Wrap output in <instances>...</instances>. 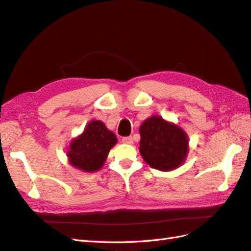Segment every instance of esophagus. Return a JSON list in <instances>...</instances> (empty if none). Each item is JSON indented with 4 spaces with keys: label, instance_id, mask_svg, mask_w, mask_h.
<instances>
[{
    "label": "esophagus",
    "instance_id": "34e87169",
    "mask_svg": "<svg viewBox=\"0 0 251 251\" xmlns=\"http://www.w3.org/2000/svg\"><path fill=\"white\" fill-rule=\"evenodd\" d=\"M122 142L125 143V145H132L134 141H132V138L131 137H124L122 139Z\"/></svg>",
    "mask_w": 251,
    "mask_h": 251
}]
</instances>
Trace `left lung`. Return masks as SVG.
Returning a JSON list of instances; mask_svg holds the SVG:
<instances>
[{
    "label": "left lung",
    "instance_id": "8db88e82",
    "mask_svg": "<svg viewBox=\"0 0 251 251\" xmlns=\"http://www.w3.org/2000/svg\"><path fill=\"white\" fill-rule=\"evenodd\" d=\"M139 151L146 163L161 172L182 165L189 153V137L177 124L152 115L142 123Z\"/></svg>",
    "mask_w": 251,
    "mask_h": 251
}]
</instances>
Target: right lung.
<instances>
[{
    "instance_id": "add662e5",
    "label": "right lung",
    "mask_w": 251,
    "mask_h": 251,
    "mask_svg": "<svg viewBox=\"0 0 251 251\" xmlns=\"http://www.w3.org/2000/svg\"><path fill=\"white\" fill-rule=\"evenodd\" d=\"M117 138L106 128L103 122L92 121L81 135L73 138L68 146L67 156L71 166L84 173H95L102 168Z\"/></svg>"
}]
</instances>
